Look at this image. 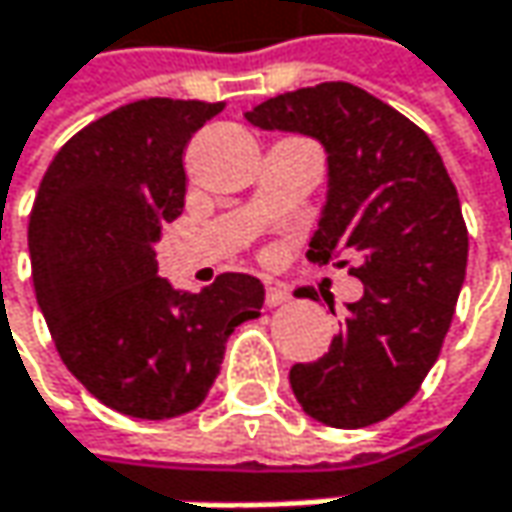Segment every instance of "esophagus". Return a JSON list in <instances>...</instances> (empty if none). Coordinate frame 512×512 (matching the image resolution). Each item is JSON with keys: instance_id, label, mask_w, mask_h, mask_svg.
I'll list each match as a JSON object with an SVG mask.
<instances>
[{"instance_id": "34e87169", "label": "esophagus", "mask_w": 512, "mask_h": 512, "mask_svg": "<svg viewBox=\"0 0 512 512\" xmlns=\"http://www.w3.org/2000/svg\"><path fill=\"white\" fill-rule=\"evenodd\" d=\"M288 299H291L288 288H282V285H268V294H265V305H268V308H279V305H285Z\"/></svg>"}]
</instances>
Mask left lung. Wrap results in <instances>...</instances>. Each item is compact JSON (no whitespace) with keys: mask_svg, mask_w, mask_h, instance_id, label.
I'll use <instances>...</instances> for the list:
<instances>
[{"mask_svg":"<svg viewBox=\"0 0 512 512\" xmlns=\"http://www.w3.org/2000/svg\"><path fill=\"white\" fill-rule=\"evenodd\" d=\"M244 117L325 146L328 198L308 259L354 256L366 285L320 360L291 369L296 400L337 429L386 421L435 366L464 285L470 239L455 184L423 129L351 83L285 91Z\"/></svg>","mask_w":512,"mask_h":512,"instance_id":"obj_1","label":"left lung"}]
</instances>
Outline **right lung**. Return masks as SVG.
Returning <instances> with one entry per match:
<instances>
[{"label":"right lung","mask_w":512,"mask_h":512,"mask_svg":"<svg viewBox=\"0 0 512 512\" xmlns=\"http://www.w3.org/2000/svg\"><path fill=\"white\" fill-rule=\"evenodd\" d=\"M221 109L149 97L103 115L57 152L31 210L34 291L65 369L129 418L201 406L227 337L265 302L247 273L201 294L158 276L155 242L184 210V149Z\"/></svg>","instance_id":"1"}]
</instances>
